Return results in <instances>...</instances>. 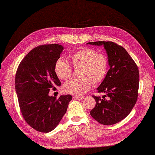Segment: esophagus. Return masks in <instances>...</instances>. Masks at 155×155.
Here are the masks:
<instances>
[{
	"instance_id": "esophagus-1",
	"label": "esophagus",
	"mask_w": 155,
	"mask_h": 155,
	"mask_svg": "<svg viewBox=\"0 0 155 155\" xmlns=\"http://www.w3.org/2000/svg\"><path fill=\"white\" fill-rule=\"evenodd\" d=\"M73 98L74 99H77V100H83L84 98V97H78V96H74Z\"/></svg>"
}]
</instances>
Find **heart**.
Wrapping results in <instances>:
<instances>
[{
	"mask_svg": "<svg viewBox=\"0 0 155 155\" xmlns=\"http://www.w3.org/2000/svg\"><path fill=\"white\" fill-rule=\"evenodd\" d=\"M74 67H82L80 79L67 81L64 85L65 93L81 96L90 89L92 82H103L108 71V60L103 53H98L93 48H84L76 51L71 56ZM72 67L64 58H59L54 65V72L62 80H67L72 75Z\"/></svg>",
	"mask_w": 155,
	"mask_h": 155,
	"instance_id": "b5f03b06",
	"label": "heart"
}]
</instances>
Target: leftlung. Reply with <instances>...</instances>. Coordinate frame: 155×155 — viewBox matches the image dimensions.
<instances>
[{"label":"left lung","mask_w":155,"mask_h":155,"mask_svg":"<svg viewBox=\"0 0 155 155\" xmlns=\"http://www.w3.org/2000/svg\"><path fill=\"white\" fill-rule=\"evenodd\" d=\"M87 45L104 47L109 70L97 88L104 93L103 98L94 97L96 104L90 114L104 125H112L126 118L135 104L139 85V73L135 62L125 49L113 42L97 41ZM107 96L106 100L104 97Z\"/></svg>","instance_id":"8db88e82"}]
</instances>
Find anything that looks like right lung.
<instances>
[{
    "label": "right lung",
    "instance_id": "1",
    "mask_svg": "<svg viewBox=\"0 0 155 155\" xmlns=\"http://www.w3.org/2000/svg\"><path fill=\"white\" fill-rule=\"evenodd\" d=\"M63 50L58 44L36 47L22 59L16 73L15 91L23 118L41 133L57 127L72 100L70 94L61 95L58 99L48 95L51 88L61 85L54 65Z\"/></svg>",
    "mask_w": 155,
    "mask_h": 155
}]
</instances>
